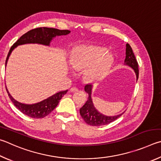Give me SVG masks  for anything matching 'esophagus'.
Listing matches in <instances>:
<instances>
[{
  "label": "esophagus",
  "mask_w": 161,
  "mask_h": 161,
  "mask_svg": "<svg viewBox=\"0 0 161 161\" xmlns=\"http://www.w3.org/2000/svg\"><path fill=\"white\" fill-rule=\"evenodd\" d=\"M70 91L71 92H77L78 91V89L77 88H75V87H73V88L70 89Z\"/></svg>",
  "instance_id": "34e87169"
}]
</instances>
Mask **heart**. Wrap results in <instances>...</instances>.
I'll return each instance as SVG.
<instances>
[{
    "label": "heart",
    "instance_id": "heart-1",
    "mask_svg": "<svg viewBox=\"0 0 161 161\" xmlns=\"http://www.w3.org/2000/svg\"><path fill=\"white\" fill-rule=\"evenodd\" d=\"M99 47L82 46L73 52L70 63L75 70L88 68L85 75L90 80L103 78L111 66L112 59L110 56L103 55Z\"/></svg>",
    "mask_w": 161,
    "mask_h": 161
}]
</instances>
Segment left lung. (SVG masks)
<instances>
[{"label":"left lung","instance_id":"8db88e82","mask_svg":"<svg viewBox=\"0 0 161 161\" xmlns=\"http://www.w3.org/2000/svg\"><path fill=\"white\" fill-rule=\"evenodd\" d=\"M126 58L125 62L126 65L131 67L134 70L138 80V78H139V64H138V62L130 45L126 44ZM91 84H88V85L85 86V91L87 93H88V98L85 105L80 109V116L82 117L83 120L88 125L95 126L108 125V124L114 122V120L118 119V118L125 113V112H123L122 114L113 117H108L100 113L95 108L93 103H92L91 98Z\"/></svg>","mask_w":161,"mask_h":161}]
</instances>
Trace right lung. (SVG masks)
I'll return each instance as SVG.
<instances>
[{
	"label": "right lung",
	"mask_w": 161,
	"mask_h": 161,
	"mask_svg": "<svg viewBox=\"0 0 161 161\" xmlns=\"http://www.w3.org/2000/svg\"><path fill=\"white\" fill-rule=\"evenodd\" d=\"M69 33L70 31L67 30H61L55 29V28L49 27H37L35 28V29L30 30L29 32H27L25 35L21 36L19 39H18L16 41V42L13 44V46L11 47L9 52L8 53L6 61H5V66H6L8 59L9 58L12 51L16 47H18V45L36 43L49 46L50 42L56 36L66 35ZM6 91L8 94V96H9L10 99L14 104V105L24 114L27 115L30 117L35 118V119L44 118L47 116L49 114H50L56 108V107L58 105L59 100L61 99V97L64 95H66L68 91H64L58 92L57 93L48 97L47 99L42 101L40 103L33 104V105H26V104H22L21 103L18 102V101L15 100L11 96L7 88Z\"/></svg>",
	"instance_id": "1"
}]
</instances>
